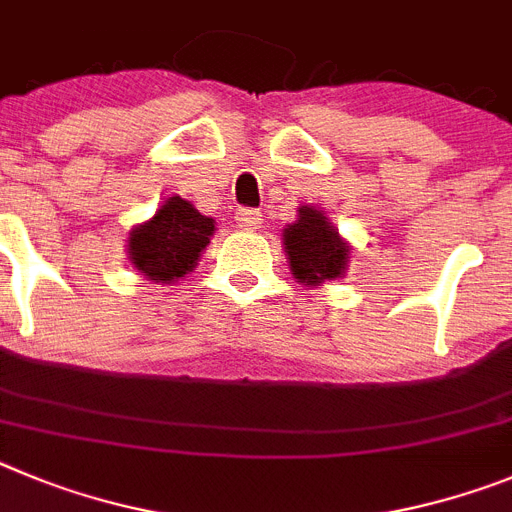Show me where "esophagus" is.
Returning <instances> with one entry per match:
<instances>
[{
  "mask_svg": "<svg viewBox=\"0 0 512 512\" xmlns=\"http://www.w3.org/2000/svg\"><path fill=\"white\" fill-rule=\"evenodd\" d=\"M234 219H237V224L242 229H257L262 224V214L257 209H237V216H234Z\"/></svg>",
  "mask_w": 512,
  "mask_h": 512,
  "instance_id": "obj_1",
  "label": "esophagus"
}]
</instances>
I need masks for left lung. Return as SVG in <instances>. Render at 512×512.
Instances as JSON below:
<instances>
[{
  "label": "left lung",
  "mask_w": 512,
  "mask_h": 512,
  "mask_svg": "<svg viewBox=\"0 0 512 512\" xmlns=\"http://www.w3.org/2000/svg\"><path fill=\"white\" fill-rule=\"evenodd\" d=\"M283 245L288 252L290 270L301 283L342 278L347 267V245L326 222V216L311 206L298 209V222L283 232Z\"/></svg>",
  "instance_id": "8db88e82"
}]
</instances>
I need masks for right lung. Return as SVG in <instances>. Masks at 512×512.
Here are the masks:
<instances>
[{
    "mask_svg": "<svg viewBox=\"0 0 512 512\" xmlns=\"http://www.w3.org/2000/svg\"><path fill=\"white\" fill-rule=\"evenodd\" d=\"M214 234V219L199 214L181 196H170L150 222L130 232V260L158 283L186 278Z\"/></svg>",
    "mask_w": 512,
    "mask_h": 512,
    "instance_id": "right-lung-1",
    "label": "right lung"
}]
</instances>
